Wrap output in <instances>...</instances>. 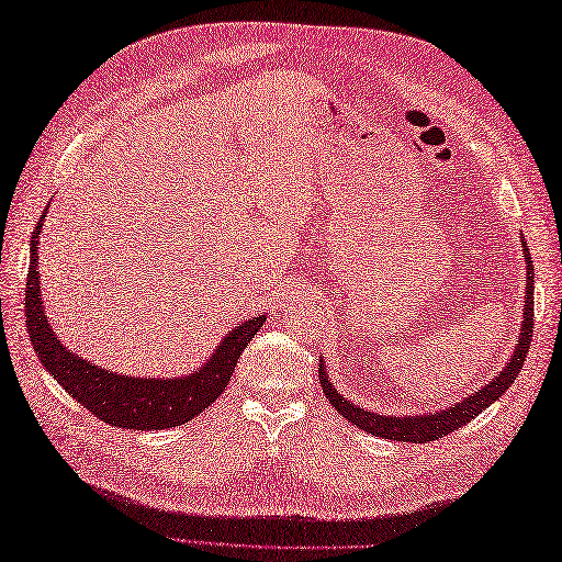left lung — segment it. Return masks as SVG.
I'll list each match as a JSON object with an SVG mask.
<instances>
[{
	"label": "left lung",
	"mask_w": 562,
	"mask_h": 562,
	"mask_svg": "<svg viewBox=\"0 0 562 562\" xmlns=\"http://www.w3.org/2000/svg\"><path fill=\"white\" fill-rule=\"evenodd\" d=\"M521 248H524V260H527V296H524V321H521V333L519 340L515 345V352H512L509 362L505 364L503 372H499L491 384H485L475 393H471L469 398H463L461 403H453L445 411H435L429 415H376L372 411H364L360 405H355L352 401L342 398L338 389H333V384L326 376V367H318V379L321 386H324L326 398L330 401L333 408H336L345 420H350L364 432L374 435V437H384L393 441H413V445H427V441H435L447 437L453 429L463 427L465 423H471L473 417H479L487 405L495 403L503 393L512 386V381L517 379L524 367V357L529 352L531 345V333H533V266H531V254L527 248V241L521 236ZM324 364V360H321Z\"/></svg>",
	"instance_id": "8db88e82"
}]
</instances>
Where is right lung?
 I'll use <instances>...</instances> for the list:
<instances>
[{
	"label": "right lung",
	"mask_w": 562,
	"mask_h": 562,
	"mask_svg": "<svg viewBox=\"0 0 562 562\" xmlns=\"http://www.w3.org/2000/svg\"><path fill=\"white\" fill-rule=\"evenodd\" d=\"M45 214L47 210L41 214L38 226L31 236V262L26 278V328L43 367L71 398L109 425L154 432V429H166L193 420L222 396V391L234 374L238 357L246 350L250 338L266 324V314L234 326L217 345V350L212 352L210 360L193 374L147 379L125 376L101 364H91L83 357L69 352L57 340L43 312L38 234L43 229Z\"/></svg>",
	"instance_id": "right-lung-1"
}]
</instances>
